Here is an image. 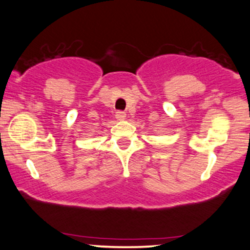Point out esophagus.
<instances>
[{"instance_id": "obj_1", "label": "esophagus", "mask_w": 250, "mask_h": 250, "mask_svg": "<svg viewBox=\"0 0 250 250\" xmlns=\"http://www.w3.org/2000/svg\"><path fill=\"white\" fill-rule=\"evenodd\" d=\"M115 116H116V119L119 120V121H123V120L125 119V116H127V114H125V111H116Z\"/></svg>"}]
</instances>
